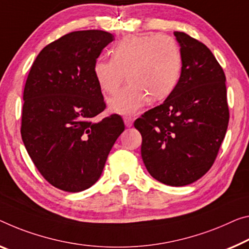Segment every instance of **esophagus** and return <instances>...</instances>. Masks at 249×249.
<instances>
[{"label": "esophagus", "instance_id": "esophagus-1", "mask_svg": "<svg viewBox=\"0 0 249 249\" xmlns=\"http://www.w3.org/2000/svg\"><path fill=\"white\" fill-rule=\"evenodd\" d=\"M124 124H125V127H132V124H133V118H131V117H124Z\"/></svg>", "mask_w": 249, "mask_h": 249}]
</instances>
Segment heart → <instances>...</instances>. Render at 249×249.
Returning a JSON list of instances; mask_svg holds the SVG:
<instances>
[{
    "label": "heart",
    "instance_id": "obj_1",
    "mask_svg": "<svg viewBox=\"0 0 249 249\" xmlns=\"http://www.w3.org/2000/svg\"><path fill=\"white\" fill-rule=\"evenodd\" d=\"M112 59L99 58L93 74L106 94L120 89L127 74L129 86L109 101V108L120 114H135L150 100L167 98L181 75L180 47L173 36H133L121 40L111 51Z\"/></svg>",
    "mask_w": 249,
    "mask_h": 249
}]
</instances>
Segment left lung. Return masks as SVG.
Instances as JSON below:
<instances>
[{
    "label": "left lung",
    "instance_id": "1",
    "mask_svg": "<svg viewBox=\"0 0 249 249\" xmlns=\"http://www.w3.org/2000/svg\"><path fill=\"white\" fill-rule=\"evenodd\" d=\"M181 75L163 103L135 121L142 137L148 173L168 186H186L213 166L226 135L229 110L226 76L212 51L183 32Z\"/></svg>",
    "mask_w": 249,
    "mask_h": 249
}]
</instances>
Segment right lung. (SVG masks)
<instances>
[{"instance_id": "1", "label": "right lung", "mask_w": 249, "mask_h": 249, "mask_svg": "<svg viewBox=\"0 0 249 249\" xmlns=\"http://www.w3.org/2000/svg\"><path fill=\"white\" fill-rule=\"evenodd\" d=\"M113 40L100 30L66 34L42 50L26 79L23 143L45 180L61 190L78 193L97 182L124 130L118 114L93 122L106 109L93 66Z\"/></svg>"}]
</instances>
